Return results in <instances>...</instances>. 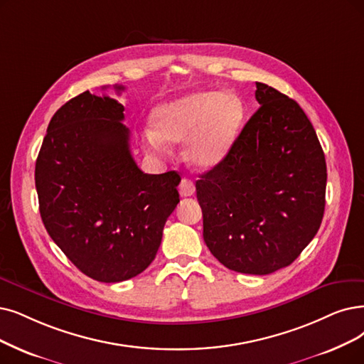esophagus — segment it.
Wrapping results in <instances>:
<instances>
[{
	"label": "esophagus",
	"instance_id": "1",
	"mask_svg": "<svg viewBox=\"0 0 364 364\" xmlns=\"http://www.w3.org/2000/svg\"><path fill=\"white\" fill-rule=\"evenodd\" d=\"M179 193L182 197H191L194 193H196V186H194V182L191 179H186L183 178L181 181V185H179Z\"/></svg>",
	"mask_w": 364,
	"mask_h": 364
}]
</instances>
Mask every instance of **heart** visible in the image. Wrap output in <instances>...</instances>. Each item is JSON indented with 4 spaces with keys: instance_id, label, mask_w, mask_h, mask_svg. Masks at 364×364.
I'll list each match as a JSON object with an SVG mask.
<instances>
[{
    "instance_id": "obj_1",
    "label": "heart",
    "mask_w": 364,
    "mask_h": 364,
    "mask_svg": "<svg viewBox=\"0 0 364 364\" xmlns=\"http://www.w3.org/2000/svg\"><path fill=\"white\" fill-rule=\"evenodd\" d=\"M243 121V107L235 97L216 91L185 95L159 106L152 118L154 129L144 133L151 151H164V142L188 141L185 158L194 167L209 170L230 152Z\"/></svg>"
}]
</instances>
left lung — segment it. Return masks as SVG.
I'll list each match as a JSON object with an SVG mask.
<instances>
[{
    "label": "left lung",
    "instance_id": "left-lung-1",
    "mask_svg": "<svg viewBox=\"0 0 364 364\" xmlns=\"http://www.w3.org/2000/svg\"><path fill=\"white\" fill-rule=\"evenodd\" d=\"M255 98L259 109L196 190L212 255L230 270L269 274L291 264L316 235L327 167L294 100L259 82Z\"/></svg>",
    "mask_w": 364,
    "mask_h": 364
}]
</instances>
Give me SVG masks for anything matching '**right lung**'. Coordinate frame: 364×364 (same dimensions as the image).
I'll use <instances>...</instances> for the list:
<instances>
[{
	"mask_svg": "<svg viewBox=\"0 0 364 364\" xmlns=\"http://www.w3.org/2000/svg\"><path fill=\"white\" fill-rule=\"evenodd\" d=\"M122 121L121 103L85 91L56 110L36 163L49 236L82 273L107 284L152 263L179 203L178 171L143 173Z\"/></svg>",
	"mask_w": 364,
	"mask_h": 364,
	"instance_id": "add662e5",
	"label": "right lung"
}]
</instances>
